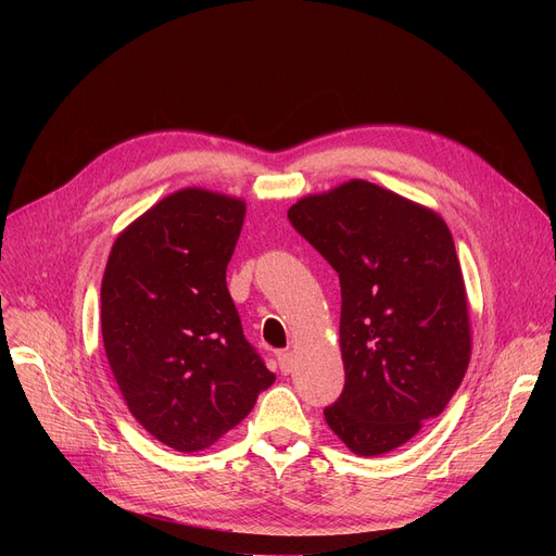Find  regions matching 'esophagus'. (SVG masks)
Returning <instances> with one entry per match:
<instances>
[{
    "label": "esophagus",
    "mask_w": 556,
    "mask_h": 556,
    "mask_svg": "<svg viewBox=\"0 0 556 556\" xmlns=\"http://www.w3.org/2000/svg\"><path fill=\"white\" fill-rule=\"evenodd\" d=\"M277 363H279L281 374L293 371V354L290 352H277Z\"/></svg>",
    "instance_id": "esophagus-1"
}]
</instances>
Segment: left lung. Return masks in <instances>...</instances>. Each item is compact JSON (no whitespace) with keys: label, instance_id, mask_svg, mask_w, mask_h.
<instances>
[{"label":"left lung","instance_id":"left-lung-1","mask_svg":"<svg viewBox=\"0 0 556 556\" xmlns=\"http://www.w3.org/2000/svg\"><path fill=\"white\" fill-rule=\"evenodd\" d=\"M288 220L340 277L344 390L325 419L356 455L390 453L444 413L469 367V304L451 229L365 180L302 198Z\"/></svg>","mask_w":556,"mask_h":556}]
</instances>
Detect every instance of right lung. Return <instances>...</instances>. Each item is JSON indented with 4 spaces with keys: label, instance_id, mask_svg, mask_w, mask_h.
<instances>
[{
    "label": "right lung",
    "instance_id": "add662e5",
    "mask_svg": "<svg viewBox=\"0 0 556 556\" xmlns=\"http://www.w3.org/2000/svg\"><path fill=\"white\" fill-rule=\"evenodd\" d=\"M243 218L239 198L175 191L116 237L105 266L101 333L114 381L132 417L182 453L218 442L275 383L225 281Z\"/></svg>",
    "mask_w": 556,
    "mask_h": 556
}]
</instances>
